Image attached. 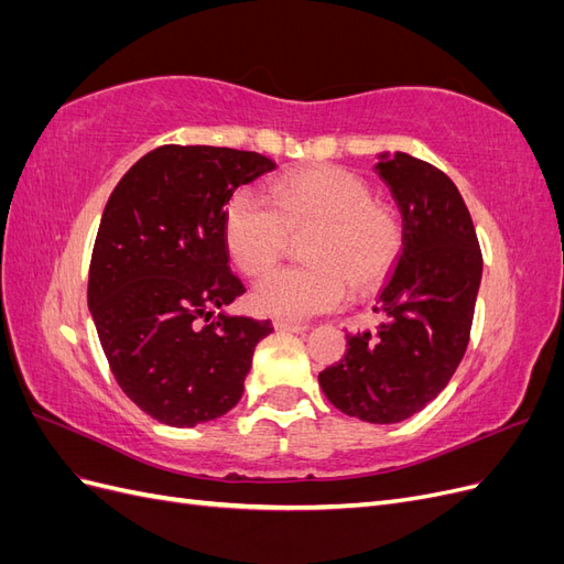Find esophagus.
<instances>
[{
	"mask_svg": "<svg viewBox=\"0 0 564 564\" xmlns=\"http://www.w3.org/2000/svg\"><path fill=\"white\" fill-rule=\"evenodd\" d=\"M272 327H275V332H282V334H303V332H308V324L286 322V319H275V322H272Z\"/></svg>",
	"mask_w": 564,
	"mask_h": 564,
	"instance_id": "1",
	"label": "esophagus"
}]
</instances>
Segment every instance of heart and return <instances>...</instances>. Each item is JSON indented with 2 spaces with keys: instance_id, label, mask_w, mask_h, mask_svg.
I'll return each instance as SVG.
<instances>
[{
  "instance_id": "heart-1",
  "label": "heart",
  "mask_w": 564,
  "mask_h": 564,
  "mask_svg": "<svg viewBox=\"0 0 564 564\" xmlns=\"http://www.w3.org/2000/svg\"><path fill=\"white\" fill-rule=\"evenodd\" d=\"M224 247L235 268L261 278L292 240L303 242L308 268L278 270L256 284V313L305 319L329 313L355 296H369L388 280L402 251V224L371 187L344 169L319 166L280 178L268 202L235 193L220 216Z\"/></svg>"
}]
</instances>
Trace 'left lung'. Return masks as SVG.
Returning <instances> with one entry per match:
<instances>
[{
  "label": "left lung",
  "instance_id": "1",
  "mask_svg": "<svg viewBox=\"0 0 564 564\" xmlns=\"http://www.w3.org/2000/svg\"><path fill=\"white\" fill-rule=\"evenodd\" d=\"M373 172L402 216V251L377 296V329L348 334L319 386L340 412L400 423L433 402L466 352L482 253L449 176L406 152H381Z\"/></svg>",
  "mask_w": 564,
  "mask_h": 564
}]
</instances>
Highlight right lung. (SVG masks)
I'll use <instances>...</instances> for the list:
<instances>
[{
  "instance_id": "right-lung-1",
  "label": "right lung",
  "mask_w": 564,
  "mask_h": 564,
  "mask_svg": "<svg viewBox=\"0 0 564 564\" xmlns=\"http://www.w3.org/2000/svg\"><path fill=\"white\" fill-rule=\"evenodd\" d=\"M275 162L212 145H162L112 191L89 268V311L115 379L160 423L193 429L240 402L272 327L226 308L245 294L220 216ZM208 322L204 328L198 322Z\"/></svg>"
}]
</instances>
